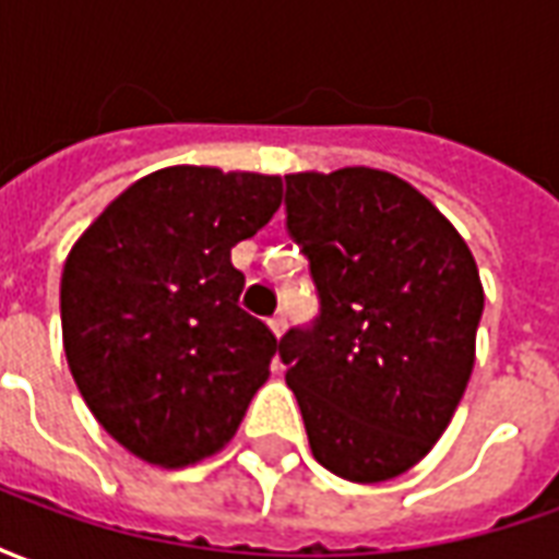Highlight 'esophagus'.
I'll list each match as a JSON object with an SVG mask.
<instances>
[{"mask_svg":"<svg viewBox=\"0 0 559 559\" xmlns=\"http://www.w3.org/2000/svg\"><path fill=\"white\" fill-rule=\"evenodd\" d=\"M269 329L275 332V338H281V335H284V329H287V317L275 314L272 320H269Z\"/></svg>","mask_w":559,"mask_h":559,"instance_id":"34e87169","label":"esophagus"}]
</instances>
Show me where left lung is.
<instances>
[{
  "label": "left lung",
  "mask_w": 559,
  "mask_h": 559,
  "mask_svg": "<svg viewBox=\"0 0 559 559\" xmlns=\"http://www.w3.org/2000/svg\"><path fill=\"white\" fill-rule=\"evenodd\" d=\"M284 179L287 230L320 293L314 326L278 341L308 445L341 479H395L443 437L469 383L479 269L452 221L395 173Z\"/></svg>",
  "instance_id": "1"
}]
</instances>
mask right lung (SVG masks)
Instances as JSON below:
<instances>
[{"label":"right lung","instance_id":"right-lung-1","mask_svg":"<svg viewBox=\"0 0 559 559\" xmlns=\"http://www.w3.org/2000/svg\"><path fill=\"white\" fill-rule=\"evenodd\" d=\"M281 197V176L176 164L128 185L68 251V368L140 461L176 469L221 452L269 380L278 338L239 305L230 251Z\"/></svg>","mask_w":559,"mask_h":559}]
</instances>
